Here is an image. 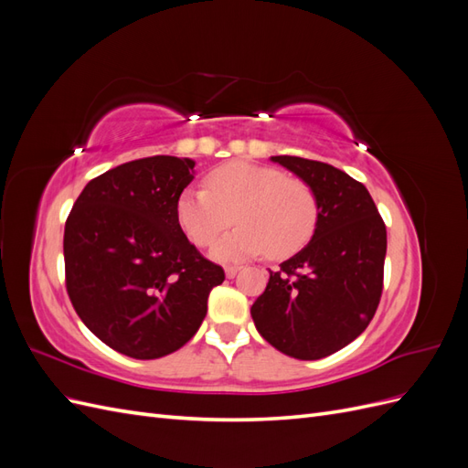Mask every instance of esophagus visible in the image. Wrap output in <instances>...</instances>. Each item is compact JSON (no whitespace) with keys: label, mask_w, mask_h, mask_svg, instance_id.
I'll return each mask as SVG.
<instances>
[{"label":"esophagus","mask_w":468,"mask_h":468,"mask_svg":"<svg viewBox=\"0 0 468 468\" xmlns=\"http://www.w3.org/2000/svg\"><path fill=\"white\" fill-rule=\"evenodd\" d=\"M239 271V267H236V265H229L224 269V273H226V277L229 279H232V277H236V273Z\"/></svg>","instance_id":"esophagus-1"}]
</instances>
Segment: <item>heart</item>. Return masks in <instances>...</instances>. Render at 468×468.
<instances>
[{"label": "heart", "mask_w": 468, "mask_h": 468, "mask_svg": "<svg viewBox=\"0 0 468 468\" xmlns=\"http://www.w3.org/2000/svg\"><path fill=\"white\" fill-rule=\"evenodd\" d=\"M177 222L195 246H208L232 220L239 229L212 246L218 261H239L267 251L269 260H287L314 236L316 197L304 181L281 169L250 162H229L207 176L205 189L183 191Z\"/></svg>", "instance_id": "heart-1"}]
</instances>
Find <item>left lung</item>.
I'll return each mask as SVG.
<instances>
[{
  "label": "left lung",
  "mask_w": 468,
  "mask_h": 468,
  "mask_svg": "<svg viewBox=\"0 0 468 468\" xmlns=\"http://www.w3.org/2000/svg\"><path fill=\"white\" fill-rule=\"evenodd\" d=\"M313 189L318 222L310 242L277 271L251 306L258 332L303 361L328 357L373 320L382 292L387 229L363 183L330 164L271 155Z\"/></svg>",
  "instance_id": "1"
}]
</instances>
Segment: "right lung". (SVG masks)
Returning <instances> with one entry per match:
<instances>
[{
    "mask_svg": "<svg viewBox=\"0 0 468 468\" xmlns=\"http://www.w3.org/2000/svg\"><path fill=\"white\" fill-rule=\"evenodd\" d=\"M193 167L176 155L121 164L83 187L66 220L69 301L90 332L133 359L186 346L224 281L222 267L205 260L177 222Z\"/></svg>",
    "mask_w": 468,
    "mask_h": 468,
    "instance_id": "right-lung-1",
    "label": "right lung"
}]
</instances>
